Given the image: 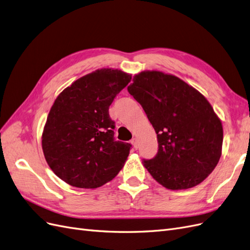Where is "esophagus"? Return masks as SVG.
Listing matches in <instances>:
<instances>
[{
  "label": "esophagus",
  "instance_id": "1",
  "mask_svg": "<svg viewBox=\"0 0 250 250\" xmlns=\"http://www.w3.org/2000/svg\"><path fill=\"white\" fill-rule=\"evenodd\" d=\"M131 144L134 146V148L137 149V148H138V139H137V138H133V139L131 140Z\"/></svg>",
  "mask_w": 250,
  "mask_h": 250
}]
</instances>
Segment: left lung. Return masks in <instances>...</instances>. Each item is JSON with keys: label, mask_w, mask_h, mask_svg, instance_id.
<instances>
[{"label": "left lung", "mask_w": 250, "mask_h": 250, "mask_svg": "<svg viewBox=\"0 0 250 250\" xmlns=\"http://www.w3.org/2000/svg\"><path fill=\"white\" fill-rule=\"evenodd\" d=\"M128 93L146 112L157 134L158 151L143 165L170 190L199 185L221 156V121L198 90L173 75L157 71L133 77Z\"/></svg>", "instance_id": "8db88e82"}]
</instances>
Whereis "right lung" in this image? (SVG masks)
<instances>
[{
  "mask_svg": "<svg viewBox=\"0 0 250 250\" xmlns=\"http://www.w3.org/2000/svg\"><path fill=\"white\" fill-rule=\"evenodd\" d=\"M130 80V75L122 71L97 70L56 98L42 144L50 168L66 184L98 188L122 169L131 145L115 140L116 125L108 109Z\"/></svg>",
  "mask_w": 250,
  "mask_h": 250,
  "instance_id": "obj_1",
  "label": "right lung"
}]
</instances>
